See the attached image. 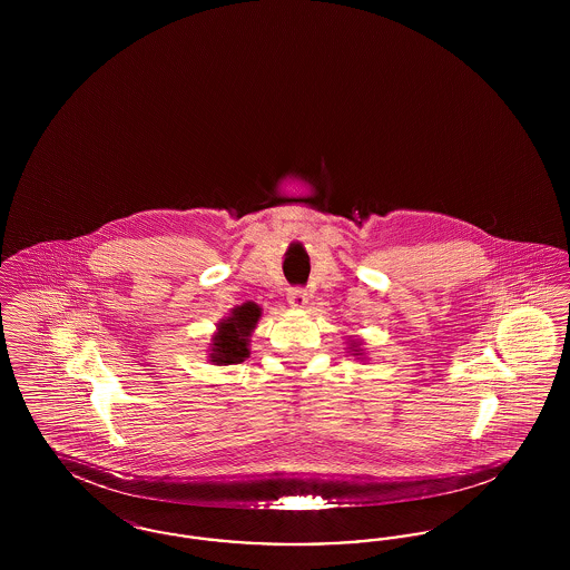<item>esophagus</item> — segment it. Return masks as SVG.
Here are the masks:
<instances>
[{
    "label": "esophagus",
    "instance_id": "1",
    "mask_svg": "<svg viewBox=\"0 0 570 570\" xmlns=\"http://www.w3.org/2000/svg\"><path fill=\"white\" fill-rule=\"evenodd\" d=\"M288 303L293 307H305L307 305V291L305 288H288Z\"/></svg>",
    "mask_w": 570,
    "mask_h": 570
}]
</instances>
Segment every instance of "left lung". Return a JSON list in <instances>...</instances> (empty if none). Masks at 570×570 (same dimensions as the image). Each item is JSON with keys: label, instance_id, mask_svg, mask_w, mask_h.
Returning a JSON list of instances; mask_svg holds the SVG:
<instances>
[{"label": "left lung", "instance_id": "8db88e82", "mask_svg": "<svg viewBox=\"0 0 570 570\" xmlns=\"http://www.w3.org/2000/svg\"><path fill=\"white\" fill-rule=\"evenodd\" d=\"M358 346H361L358 342H353V344H351V351H354L353 354H363L361 353V348H358Z\"/></svg>", "mask_w": 570, "mask_h": 570}]
</instances>
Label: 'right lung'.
Returning a JSON list of instances; mask_svg holds the SVG:
<instances>
[{"instance_id":"1","label":"right lung","mask_w":570,"mask_h":570,"mask_svg":"<svg viewBox=\"0 0 570 570\" xmlns=\"http://www.w3.org/2000/svg\"><path fill=\"white\" fill-rule=\"evenodd\" d=\"M261 307L252 301L237 305L219 325L212 337L209 361L214 365L244 363L249 356V335L261 318Z\"/></svg>"}]
</instances>
